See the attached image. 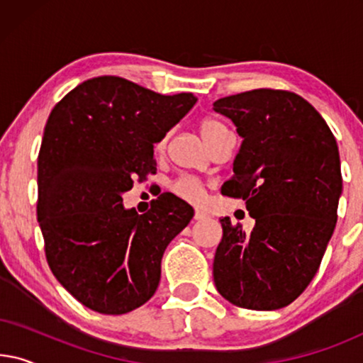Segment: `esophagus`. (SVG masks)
<instances>
[{
  "label": "esophagus",
  "instance_id": "34e87169",
  "mask_svg": "<svg viewBox=\"0 0 363 363\" xmlns=\"http://www.w3.org/2000/svg\"><path fill=\"white\" fill-rule=\"evenodd\" d=\"M206 218H210V216H208V213L201 211V210H196L195 211V220L196 221H203V220H206Z\"/></svg>",
  "mask_w": 363,
  "mask_h": 363
}]
</instances>
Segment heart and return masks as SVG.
I'll use <instances>...</instances> for the list:
<instances>
[{
	"label": "heart",
	"instance_id": "b5f03b06",
	"mask_svg": "<svg viewBox=\"0 0 363 363\" xmlns=\"http://www.w3.org/2000/svg\"><path fill=\"white\" fill-rule=\"evenodd\" d=\"M198 132L208 147H211L218 138L228 133V128L213 118H203L198 123ZM167 143V137H163L160 142L157 143V150H163ZM173 193L177 196H180L182 200L188 203H200L203 200V183L195 177H182L173 183L172 186Z\"/></svg>",
	"mask_w": 363,
	"mask_h": 363
}]
</instances>
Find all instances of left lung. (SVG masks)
Returning <instances> with one entry per match:
<instances>
[{
	"instance_id": "1",
	"label": "left lung",
	"mask_w": 363,
	"mask_h": 363,
	"mask_svg": "<svg viewBox=\"0 0 363 363\" xmlns=\"http://www.w3.org/2000/svg\"><path fill=\"white\" fill-rule=\"evenodd\" d=\"M213 111L242 138L221 186L242 198L251 233L223 218L213 277L231 304L276 311L297 299L319 269L337 223L340 157L329 125L294 92L256 89L223 97Z\"/></svg>"
}]
</instances>
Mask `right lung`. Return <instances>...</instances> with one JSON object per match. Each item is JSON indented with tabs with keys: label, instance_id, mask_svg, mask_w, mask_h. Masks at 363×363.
<instances>
[{
	"label": "right lung",
	"instance_id": "1",
	"mask_svg": "<svg viewBox=\"0 0 363 363\" xmlns=\"http://www.w3.org/2000/svg\"><path fill=\"white\" fill-rule=\"evenodd\" d=\"M196 101L101 76L52 108L38 157V221L52 274L89 309L127 314L155 294L163 252L195 211L163 193L138 215L122 195L157 172L153 143Z\"/></svg>",
	"mask_w": 363,
	"mask_h": 363
}]
</instances>
